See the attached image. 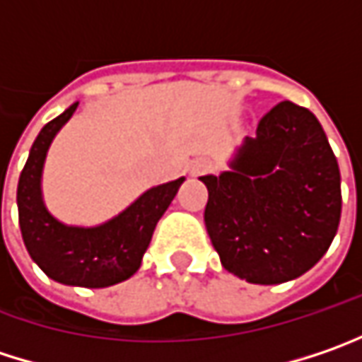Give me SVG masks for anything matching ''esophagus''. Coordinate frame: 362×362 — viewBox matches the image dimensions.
Returning a JSON list of instances; mask_svg holds the SVG:
<instances>
[{
  "instance_id": "1",
  "label": "esophagus",
  "mask_w": 362,
  "mask_h": 362,
  "mask_svg": "<svg viewBox=\"0 0 362 362\" xmlns=\"http://www.w3.org/2000/svg\"><path fill=\"white\" fill-rule=\"evenodd\" d=\"M213 170V161L211 160H194L190 163V174L192 176H201Z\"/></svg>"
}]
</instances>
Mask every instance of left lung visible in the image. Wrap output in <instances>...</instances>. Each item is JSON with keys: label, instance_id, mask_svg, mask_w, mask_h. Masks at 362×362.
I'll list each match as a JSON object with an SVG mask.
<instances>
[{"label": "left lung", "instance_id": "1", "mask_svg": "<svg viewBox=\"0 0 362 362\" xmlns=\"http://www.w3.org/2000/svg\"><path fill=\"white\" fill-rule=\"evenodd\" d=\"M231 168L201 178L204 225L225 270L256 285L308 272L328 252L342 211L340 170L320 120L279 102Z\"/></svg>", "mask_w": 362, "mask_h": 362}]
</instances>
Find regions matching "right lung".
I'll return each instance as SVG.
<instances>
[{"label":"right lung","instance_id":"add662e5","mask_svg":"<svg viewBox=\"0 0 362 362\" xmlns=\"http://www.w3.org/2000/svg\"><path fill=\"white\" fill-rule=\"evenodd\" d=\"M75 108L77 102L47 122L34 141L18 182V221L30 258L47 276L71 287H110L137 272L153 229L184 178L147 190L108 223L98 227L59 223L45 209L40 174L51 141Z\"/></svg>","mask_w":362,"mask_h":362}]
</instances>
